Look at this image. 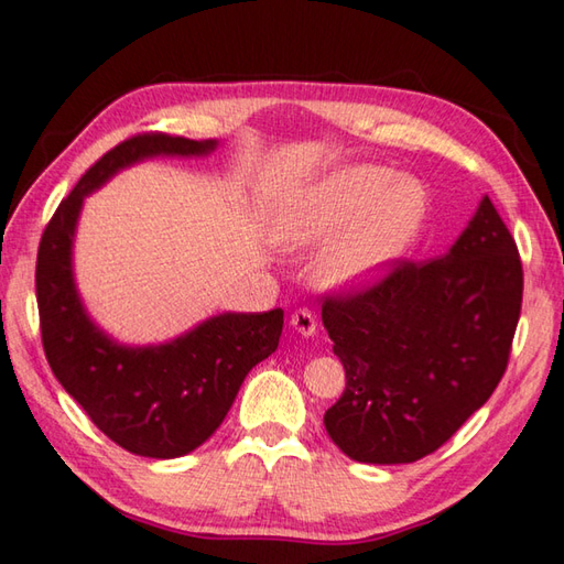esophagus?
Returning <instances> with one entry per match:
<instances>
[{"instance_id": "obj_1", "label": "esophagus", "mask_w": 564, "mask_h": 564, "mask_svg": "<svg viewBox=\"0 0 564 564\" xmlns=\"http://www.w3.org/2000/svg\"><path fill=\"white\" fill-rule=\"evenodd\" d=\"M291 327L295 329L297 335L303 337H313L317 333V319L311 311H295L291 315Z\"/></svg>"}]
</instances>
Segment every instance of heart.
I'll return each mask as SVG.
<instances>
[{
    "mask_svg": "<svg viewBox=\"0 0 564 564\" xmlns=\"http://www.w3.org/2000/svg\"><path fill=\"white\" fill-rule=\"evenodd\" d=\"M427 217V193L415 178L383 165H355L281 207L273 235L283 249L305 253L336 239L317 263L327 289L377 281L413 247Z\"/></svg>",
    "mask_w": 564,
    "mask_h": 564,
    "instance_id": "heart-1",
    "label": "heart"
}]
</instances>
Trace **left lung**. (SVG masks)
Masks as SVG:
<instances>
[{"instance_id":"1","label":"left lung","mask_w":564,"mask_h":564,"mask_svg":"<svg viewBox=\"0 0 564 564\" xmlns=\"http://www.w3.org/2000/svg\"><path fill=\"white\" fill-rule=\"evenodd\" d=\"M516 241L487 195L447 253L395 263L367 291L325 297L347 373L325 427L349 459L408 465L457 433L499 386L521 315Z\"/></svg>"}]
</instances>
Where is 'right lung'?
<instances>
[{
	"label": "right lung",
	"instance_id": "1",
	"mask_svg": "<svg viewBox=\"0 0 564 564\" xmlns=\"http://www.w3.org/2000/svg\"><path fill=\"white\" fill-rule=\"evenodd\" d=\"M217 139L139 134L107 151L55 209L36 261L41 337L55 379L102 433L131 455L173 459L223 425L239 386L279 347L283 311L219 313L161 345H124L99 327L77 293L73 247L87 195L156 156H209Z\"/></svg>",
	"mask_w": 564,
	"mask_h": 564
}]
</instances>
